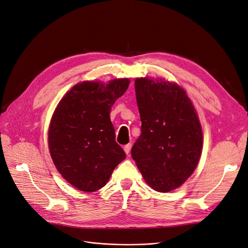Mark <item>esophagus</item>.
<instances>
[{
  "label": "esophagus",
  "mask_w": 248,
  "mask_h": 248,
  "mask_svg": "<svg viewBox=\"0 0 248 248\" xmlns=\"http://www.w3.org/2000/svg\"><path fill=\"white\" fill-rule=\"evenodd\" d=\"M130 148H131V144H130V143H129V144H126V145H124V152H125V154H126V155H128V154H129Z\"/></svg>",
  "instance_id": "1"
}]
</instances>
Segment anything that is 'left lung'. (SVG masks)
Here are the masks:
<instances>
[{"label": "left lung", "mask_w": 248, "mask_h": 248, "mask_svg": "<svg viewBox=\"0 0 248 248\" xmlns=\"http://www.w3.org/2000/svg\"><path fill=\"white\" fill-rule=\"evenodd\" d=\"M141 134L131 148L144 181L167 193L194 173L202 149L197 110L185 90L175 82L140 77L134 81Z\"/></svg>", "instance_id": "1"}]
</instances>
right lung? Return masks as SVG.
<instances>
[{"label":"right lung","mask_w":248,"mask_h":248,"mask_svg":"<svg viewBox=\"0 0 248 248\" xmlns=\"http://www.w3.org/2000/svg\"><path fill=\"white\" fill-rule=\"evenodd\" d=\"M128 78L83 81L74 85L56 106L48 126L52 161L70 185L83 192L103 188L125 158L115 140L109 119L111 106L129 85Z\"/></svg>","instance_id":"obj_1"}]
</instances>
